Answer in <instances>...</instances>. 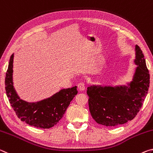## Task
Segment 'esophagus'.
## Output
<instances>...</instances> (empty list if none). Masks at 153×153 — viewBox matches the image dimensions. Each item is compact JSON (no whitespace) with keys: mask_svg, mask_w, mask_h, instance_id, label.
<instances>
[{"mask_svg":"<svg viewBox=\"0 0 153 153\" xmlns=\"http://www.w3.org/2000/svg\"><path fill=\"white\" fill-rule=\"evenodd\" d=\"M78 88L79 90H81V91H83V90H85V82H79L78 84Z\"/></svg>","mask_w":153,"mask_h":153,"instance_id":"34e87169","label":"esophagus"}]
</instances>
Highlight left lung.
Returning a JSON list of instances; mask_svg holds the SVG:
<instances>
[{"mask_svg": "<svg viewBox=\"0 0 153 153\" xmlns=\"http://www.w3.org/2000/svg\"><path fill=\"white\" fill-rule=\"evenodd\" d=\"M136 51L135 63L138 66L129 88L87 87L89 111L97 123L107 127L126 123L135 118L143 105L149 89L150 74L138 45Z\"/></svg>", "mask_w": 153, "mask_h": 153, "instance_id": "left-lung-1", "label": "left lung"}]
</instances>
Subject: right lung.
<instances>
[{
  "label": "right lung",
  "mask_w": 153,
  "mask_h": 153,
  "mask_svg": "<svg viewBox=\"0 0 153 153\" xmlns=\"http://www.w3.org/2000/svg\"><path fill=\"white\" fill-rule=\"evenodd\" d=\"M13 55L10 57L5 76V90L11 107L22 121L39 128L49 129L63 117L68 106L78 93L76 86L62 89L48 99L28 103L17 96L13 85Z\"/></svg>",
  "instance_id": "1"
}]
</instances>
